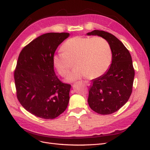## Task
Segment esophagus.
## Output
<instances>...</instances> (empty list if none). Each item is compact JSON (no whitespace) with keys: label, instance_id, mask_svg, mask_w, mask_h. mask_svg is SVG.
Instances as JSON below:
<instances>
[{"label":"esophagus","instance_id":"1","mask_svg":"<svg viewBox=\"0 0 150 150\" xmlns=\"http://www.w3.org/2000/svg\"><path fill=\"white\" fill-rule=\"evenodd\" d=\"M83 82H84V83H86V84L87 86H90V82H89V81H85Z\"/></svg>","mask_w":150,"mask_h":150}]
</instances>
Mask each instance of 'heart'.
<instances>
[{"mask_svg": "<svg viewBox=\"0 0 150 150\" xmlns=\"http://www.w3.org/2000/svg\"><path fill=\"white\" fill-rule=\"evenodd\" d=\"M63 52L52 57V62L59 74L65 76L72 68V61L76 67L69 74L68 82L84 76L97 78L105 74L112 62V53L109 43L102 37L75 36L62 44Z\"/></svg>", "mask_w": 150, "mask_h": 150, "instance_id": "b5f03b06", "label": "heart"}]
</instances>
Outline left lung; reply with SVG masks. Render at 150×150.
Wrapping results in <instances>:
<instances>
[{
    "label": "left lung",
    "instance_id": "obj_1",
    "mask_svg": "<svg viewBox=\"0 0 150 150\" xmlns=\"http://www.w3.org/2000/svg\"><path fill=\"white\" fill-rule=\"evenodd\" d=\"M88 35H97L109 43L112 64L105 74L93 80L88 96L91 109L100 114H112L126 103L132 92L135 71L129 51L113 34L94 30Z\"/></svg>",
    "mask_w": 150,
    "mask_h": 150
}]
</instances>
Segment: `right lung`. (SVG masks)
<instances>
[{
	"mask_svg": "<svg viewBox=\"0 0 150 150\" xmlns=\"http://www.w3.org/2000/svg\"><path fill=\"white\" fill-rule=\"evenodd\" d=\"M68 33H49L34 39L20 52L14 72L16 96L28 112L51 120L67 109L71 85L55 74L52 57L69 36Z\"/></svg>",
	"mask_w": 150,
	"mask_h": 150,
	"instance_id": "1",
	"label": "right lung"
}]
</instances>
